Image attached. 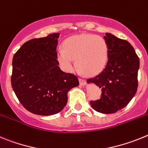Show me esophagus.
<instances>
[{"mask_svg":"<svg viewBox=\"0 0 148 148\" xmlns=\"http://www.w3.org/2000/svg\"><path fill=\"white\" fill-rule=\"evenodd\" d=\"M79 85L81 86H84L86 85V81L85 80V79H82V78H79Z\"/></svg>","mask_w":148,"mask_h":148,"instance_id":"34e87169","label":"esophagus"}]
</instances>
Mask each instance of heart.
<instances>
[{"label": "heart", "instance_id": "heart-1", "mask_svg": "<svg viewBox=\"0 0 148 148\" xmlns=\"http://www.w3.org/2000/svg\"><path fill=\"white\" fill-rule=\"evenodd\" d=\"M109 48L103 38L92 34H81L69 38L64 49L58 48L57 58L62 69L68 72L76 65L84 75L95 76L101 73L108 60Z\"/></svg>", "mask_w": 148, "mask_h": 148}]
</instances>
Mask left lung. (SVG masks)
<instances>
[{
    "mask_svg": "<svg viewBox=\"0 0 148 148\" xmlns=\"http://www.w3.org/2000/svg\"><path fill=\"white\" fill-rule=\"evenodd\" d=\"M103 38L109 48L107 63L87 83H95L102 91L101 98L90 101L91 106L98 112L112 114L125 107L136 95L139 59L127 41L108 33Z\"/></svg>",
    "mask_w": 148,
    "mask_h": 148,
    "instance_id": "obj_1",
    "label": "left lung"
}]
</instances>
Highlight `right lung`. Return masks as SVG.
I'll use <instances>...</instances> for the list:
<instances>
[{
    "mask_svg": "<svg viewBox=\"0 0 148 148\" xmlns=\"http://www.w3.org/2000/svg\"><path fill=\"white\" fill-rule=\"evenodd\" d=\"M60 33L27 41L12 59L11 84L18 101L27 110L39 115H51L63 110L68 92L79 86L75 75L58 66L56 46Z\"/></svg>",
    "mask_w": 148,
    "mask_h": 148,
    "instance_id": "add662e5",
    "label": "right lung"
}]
</instances>
